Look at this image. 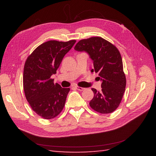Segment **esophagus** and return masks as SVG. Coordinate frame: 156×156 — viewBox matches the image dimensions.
I'll list each match as a JSON object with an SVG mask.
<instances>
[{"instance_id":"34e87169","label":"esophagus","mask_w":156,"mask_h":156,"mask_svg":"<svg viewBox=\"0 0 156 156\" xmlns=\"http://www.w3.org/2000/svg\"><path fill=\"white\" fill-rule=\"evenodd\" d=\"M76 88L77 89V90H80V91H83L84 90V88H82V87H76Z\"/></svg>"}]
</instances>
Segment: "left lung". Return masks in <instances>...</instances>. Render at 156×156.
Masks as SVG:
<instances>
[{
  "label": "left lung",
  "instance_id": "obj_1",
  "mask_svg": "<svg viewBox=\"0 0 156 156\" xmlns=\"http://www.w3.org/2000/svg\"><path fill=\"white\" fill-rule=\"evenodd\" d=\"M78 51H86L93 61L91 72L98 74L102 81L101 92L92 88L94 97L90 107L102 114L111 113L120 105L125 90L126 78L120 52L111 43L101 37L79 41L74 47Z\"/></svg>",
  "mask_w": 156,
  "mask_h": 156
}]
</instances>
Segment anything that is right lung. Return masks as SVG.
<instances>
[{"label":"right lung","instance_id":"right-lung-1","mask_svg":"<svg viewBox=\"0 0 156 156\" xmlns=\"http://www.w3.org/2000/svg\"><path fill=\"white\" fill-rule=\"evenodd\" d=\"M76 40L48 41L39 45L26 59L23 88L33 111L45 119H54L64 107L69 88H62L51 78Z\"/></svg>","mask_w":156,"mask_h":156}]
</instances>
